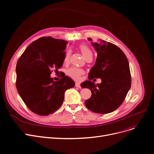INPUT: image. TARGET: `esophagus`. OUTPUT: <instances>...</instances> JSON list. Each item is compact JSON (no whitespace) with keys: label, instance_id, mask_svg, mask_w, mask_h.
<instances>
[{"label":"esophagus","instance_id":"obj_1","mask_svg":"<svg viewBox=\"0 0 154 154\" xmlns=\"http://www.w3.org/2000/svg\"><path fill=\"white\" fill-rule=\"evenodd\" d=\"M75 86L76 87V88H80L81 86H80V83H79V82H76L75 83Z\"/></svg>","mask_w":154,"mask_h":154}]
</instances>
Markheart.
<instances>
[{
  "mask_svg": "<svg viewBox=\"0 0 154 154\" xmlns=\"http://www.w3.org/2000/svg\"><path fill=\"white\" fill-rule=\"evenodd\" d=\"M78 48L79 50L81 52V53L83 54V57L86 60L89 57H92V55H93L92 51L87 45L80 44L78 45ZM70 55H71V51L69 50L66 51V52L65 53L64 55V57H63V62L65 65H67L69 63ZM83 73H84V71L83 69L77 68L75 67H72L67 71V75L75 80L79 79L81 76L83 75Z\"/></svg>",
  "mask_w": 154,
  "mask_h": 154,
  "instance_id": "heart-1",
  "label": "heart"
}]
</instances>
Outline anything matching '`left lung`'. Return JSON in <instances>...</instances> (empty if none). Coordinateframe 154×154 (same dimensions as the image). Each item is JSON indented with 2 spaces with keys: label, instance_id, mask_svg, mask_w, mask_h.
<instances>
[{
  "label": "left lung",
  "instance_id": "left-lung-1",
  "mask_svg": "<svg viewBox=\"0 0 154 154\" xmlns=\"http://www.w3.org/2000/svg\"><path fill=\"white\" fill-rule=\"evenodd\" d=\"M92 45L97 57L88 75L89 80L81 86L89 88L92 93L85 103L88 109L96 113L107 114L122 104L131 88L129 65L124 53L116 45L101 39ZM94 77L101 78L102 82L96 85L91 81Z\"/></svg>",
  "mask_w": 154,
  "mask_h": 154
}]
</instances>
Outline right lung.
Masks as SVG:
<instances>
[{"instance_id": "obj_1", "label": "right lung", "mask_w": 154, "mask_h": 154, "mask_svg": "<svg viewBox=\"0 0 154 154\" xmlns=\"http://www.w3.org/2000/svg\"><path fill=\"white\" fill-rule=\"evenodd\" d=\"M67 41L43 37L33 42L18 60L16 87L23 101L33 113L47 116L58 109L67 89L75 82L65 76L57 81L50 77L53 69L63 65Z\"/></svg>"}]
</instances>
